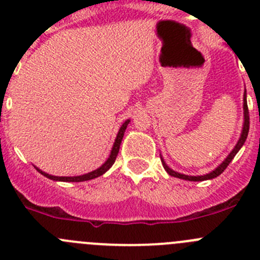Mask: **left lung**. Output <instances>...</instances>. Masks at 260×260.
<instances>
[{
  "label": "left lung",
  "mask_w": 260,
  "mask_h": 260,
  "mask_svg": "<svg viewBox=\"0 0 260 260\" xmlns=\"http://www.w3.org/2000/svg\"><path fill=\"white\" fill-rule=\"evenodd\" d=\"M249 123H250V122H249V110H248V103H246V91H245V94H244V125H243V132H241V135H240L239 142H237V144L235 145V148L232 149V152L230 153L229 155H227L226 159H224L223 162H222L221 165H219L218 167L214 170V171L209 172V174H207V175H203V176H187V175L179 174V172H176V171H174V170L170 169L169 166L166 165L165 160H163V158L160 157V159H162L163 167H165V170L167 171V174L171 175V176L177 177V179L187 180V181H204V180H211V179H214V177L219 176V175H221L222 172H223L224 170L227 169V166L230 165V162L234 159V157L236 155V153L239 152L240 149H241V147H243L244 143H245L246 138H248V133H249Z\"/></svg>",
  "instance_id": "1"
}]
</instances>
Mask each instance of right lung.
<instances>
[{"mask_svg": "<svg viewBox=\"0 0 260 260\" xmlns=\"http://www.w3.org/2000/svg\"><path fill=\"white\" fill-rule=\"evenodd\" d=\"M128 122H130V120H126L125 122L122 123V126L120 127V130H118L117 133V137H116V140H115V144H113L112 147V150H111V154L110 157H108V159L106 160L105 163H103L102 166H101L100 169L94 170V171L89 172V174H85V175H81V176H52V175H48L46 174V172H43L42 170L37 169V171L41 172L43 176L48 177V179L51 180H54V181H65V182H81V181H88V180H91V179H95V177L98 176H102L105 172H107L108 170L112 167V165L115 163L116 160V157H117L118 154V150H120V145H121V140H122L123 138V133H125L126 127H127Z\"/></svg>", "mask_w": 260, "mask_h": 260, "instance_id": "add662e5", "label": "right lung"}]
</instances>
